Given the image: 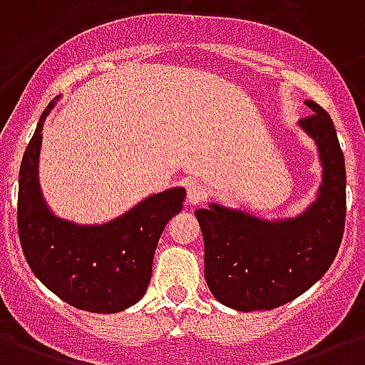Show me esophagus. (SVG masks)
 Segmentation results:
<instances>
[{"label":"esophagus","mask_w":365,"mask_h":365,"mask_svg":"<svg viewBox=\"0 0 365 365\" xmlns=\"http://www.w3.org/2000/svg\"><path fill=\"white\" fill-rule=\"evenodd\" d=\"M207 196H209V190L200 182H192L186 188V203H190V205H197L201 201H205Z\"/></svg>","instance_id":"obj_1"}]
</instances>
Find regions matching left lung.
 <instances>
[{
	"mask_svg": "<svg viewBox=\"0 0 365 365\" xmlns=\"http://www.w3.org/2000/svg\"><path fill=\"white\" fill-rule=\"evenodd\" d=\"M299 120L319 145L324 180L302 217L264 222L224 207L197 209L205 245V281L212 296L237 311L281 307L313 287L339 250L346 215L345 156L334 122L319 103Z\"/></svg>",
	"mask_w": 365,
	"mask_h": 365,
	"instance_id": "left-lung-1",
	"label": "left lung"
}]
</instances>
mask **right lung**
<instances>
[{"mask_svg":"<svg viewBox=\"0 0 365 365\" xmlns=\"http://www.w3.org/2000/svg\"><path fill=\"white\" fill-rule=\"evenodd\" d=\"M41 115L19 173L16 226L26 262L58 298L92 313H118L145 296L165 224L180 211L185 188L150 196L103 226H75L46 209L37 185Z\"/></svg>","mask_w":365,"mask_h":365,"instance_id":"right-lung-1","label":"right lung"}]
</instances>
